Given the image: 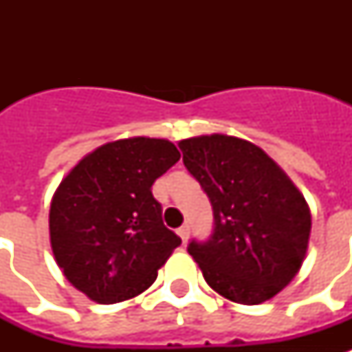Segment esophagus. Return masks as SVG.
I'll use <instances>...</instances> for the list:
<instances>
[{
	"mask_svg": "<svg viewBox=\"0 0 352 352\" xmlns=\"http://www.w3.org/2000/svg\"><path fill=\"white\" fill-rule=\"evenodd\" d=\"M177 234L181 235L182 243H186V241H188V235H190V226H188V225H182L181 228L177 230Z\"/></svg>",
	"mask_w": 352,
	"mask_h": 352,
	"instance_id": "34e87169",
	"label": "esophagus"
}]
</instances>
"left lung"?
<instances>
[{
	"mask_svg": "<svg viewBox=\"0 0 352 352\" xmlns=\"http://www.w3.org/2000/svg\"><path fill=\"white\" fill-rule=\"evenodd\" d=\"M179 148L214 208L212 239L188 246L206 283L241 305L279 294L309 248L312 221L303 193L245 138L214 133L184 138Z\"/></svg>",
	"mask_w": 352,
	"mask_h": 352,
	"instance_id": "8db88e82",
	"label": "left lung"
}]
</instances>
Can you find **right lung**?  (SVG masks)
Listing matches in <instances>:
<instances>
[{
    "mask_svg": "<svg viewBox=\"0 0 352 352\" xmlns=\"http://www.w3.org/2000/svg\"><path fill=\"white\" fill-rule=\"evenodd\" d=\"M179 159L166 138H120L93 149L62 179L51 199V248L69 283L89 300L142 294L181 245L151 193Z\"/></svg>",
    "mask_w": 352,
    "mask_h": 352,
    "instance_id": "obj_1",
    "label": "right lung"
}]
</instances>
